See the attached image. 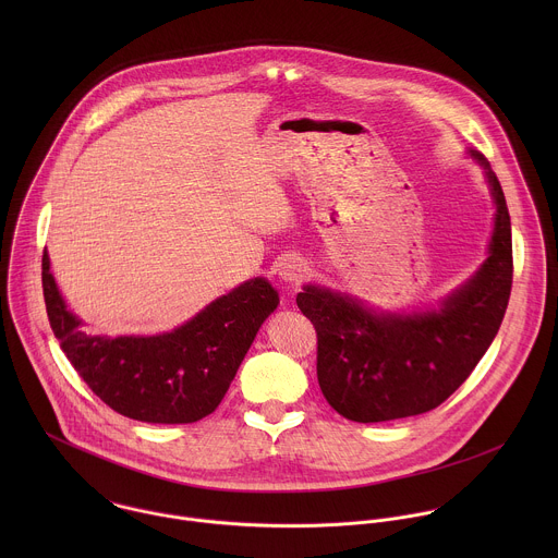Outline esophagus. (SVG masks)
<instances>
[{
	"label": "esophagus",
	"mask_w": 558,
	"mask_h": 558,
	"mask_svg": "<svg viewBox=\"0 0 558 558\" xmlns=\"http://www.w3.org/2000/svg\"><path fill=\"white\" fill-rule=\"evenodd\" d=\"M307 264H305V259H301V257H288V259H283L281 262V266H279V277L283 279V281H290V283H299V281H303L305 277H307Z\"/></svg>",
	"instance_id": "obj_1"
}]
</instances>
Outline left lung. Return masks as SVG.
Here are the masks:
<instances>
[{"instance_id":"left-lung-1","label":"left lung","mask_w":558,"mask_h":558,"mask_svg":"<svg viewBox=\"0 0 558 558\" xmlns=\"http://www.w3.org/2000/svg\"><path fill=\"white\" fill-rule=\"evenodd\" d=\"M481 165L496 206L487 257L436 310L376 312L350 294L305 286L296 296L318 332V383L326 401L356 423L423 414L477 367L505 316L511 279V219L496 173Z\"/></svg>"}]
</instances>
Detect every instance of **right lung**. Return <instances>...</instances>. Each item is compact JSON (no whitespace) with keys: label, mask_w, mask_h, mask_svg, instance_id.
<instances>
[{"label":"right lung","mask_w":558,"mask_h":558,"mask_svg":"<svg viewBox=\"0 0 558 558\" xmlns=\"http://www.w3.org/2000/svg\"><path fill=\"white\" fill-rule=\"evenodd\" d=\"M49 324L83 383L116 412L146 423H195L226 398L277 290L255 277L160 335H87L58 290L43 253Z\"/></svg>","instance_id":"1"}]
</instances>
